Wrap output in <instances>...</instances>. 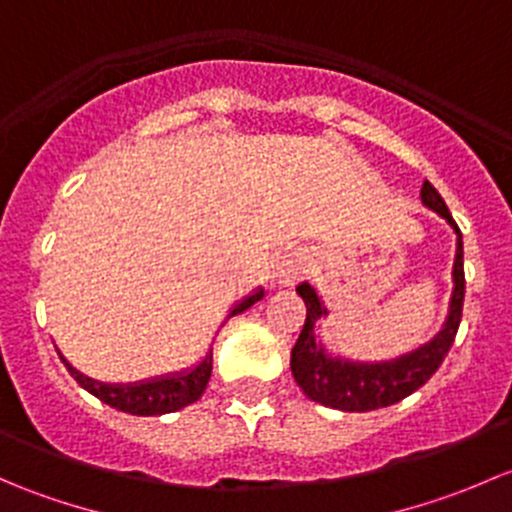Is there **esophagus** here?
<instances>
[{
    "mask_svg": "<svg viewBox=\"0 0 512 512\" xmlns=\"http://www.w3.org/2000/svg\"><path fill=\"white\" fill-rule=\"evenodd\" d=\"M309 267V257L304 250H282L280 255L272 260L270 277L277 287H292L294 282L302 280V275Z\"/></svg>",
    "mask_w": 512,
    "mask_h": 512,
    "instance_id": "34e87169",
    "label": "esophagus"
}]
</instances>
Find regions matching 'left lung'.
<instances>
[{"mask_svg": "<svg viewBox=\"0 0 512 512\" xmlns=\"http://www.w3.org/2000/svg\"><path fill=\"white\" fill-rule=\"evenodd\" d=\"M421 203L436 215H441L456 232V260H453V292L448 302V317L431 342L421 344L414 352H406L389 361H352L344 356H332L324 349L322 339L314 337V324L327 317L322 297L309 282L297 287L304 299L307 319L299 332L297 344L292 347V376L307 399L339 411H374L396 404L421 389L441 361L446 359L463 312V294H466V275H463V235L456 220L448 213L446 203L431 183H423Z\"/></svg>", "mask_w": 512, "mask_h": 512, "instance_id": "left-lung-1", "label": "left lung"}]
</instances>
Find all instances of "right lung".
Masks as SVG:
<instances>
[{
  "label": "right lung",
  "instance_id": "right-lung-1",
  "mask_svg": "<svg viewBox=\"0 0 512 512\" xmlns=\"http://www.w3.org/2000/svg\"><path fill=\"white\" fill-rule=\"evenodd\" d=\"M262 297H265V289L257 287L255 292L242 297L240 302L227 312V319L250 309L252 304L260 302ZM56 352H59V349H56ZM61 361H64L66 369L71 371V376L79 381L81 389L94 394L96 399H101L103 404H108L111 409H118L123 411V414L131 416H163L185 409V406H190L193 401H198L200 396H203L205 386H208L210 381V374H213V347L205 352V356L198 364L190 366V369L153 376V379L146 381H131V384H103V381L91 379V376L74 369L64 356H61Z\"/></svg>",
  "mask_w": 512,
  "mask_h": 512
}]
</instances>
